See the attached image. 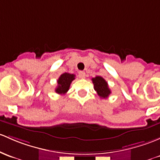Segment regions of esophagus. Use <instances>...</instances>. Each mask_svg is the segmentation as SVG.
Returning <instances> with one entry per match:
<instances>
[{"label": "esophagus", "instance_id": "1", "mask_svg": "<svg viewBox=\"0 0 160 160\" xmlns=\"http://www.w3.org/2000/svg\"><path fill=\"white\" fill-rule=\"evenodd\" d=\"M85 75H86V73H85V72H83V71H80L79 72V77H80V78H81V79H83L85 77Z\"/></svg>", "mask_w": 160, "mask_h": 160}]
</instances>
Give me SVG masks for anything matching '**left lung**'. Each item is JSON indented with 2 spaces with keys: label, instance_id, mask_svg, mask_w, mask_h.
<instances>
[{
  "label": "left lung",
  "instance_id": "obj_1",
  "mask_svg": "<svg viewBox=\"0 0 160 160\" xmlns=\"http://www.w3.org/2000/svg\"><path fill=\"white\" fill-rule=\"evenodd\" d=\"M92 82L94 85V90L97 91V94L100 98H107L111 93L107 82L102 77H97L92 78Z\"/></svg>",
  "mask_w": 160,
  "mask_h": 160
}]
</instances>
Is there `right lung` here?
<instances>
[{"mask_svg":"<svg viewBox=\"0 0 160 160\" xmlns=\"http://www.w3.org/2000/svg\"><path fill=\"white\" fill-rule=\"evenodd\" d=\"M75 79V75L71 73H64L60 75L58 80V87L55 89V92L58 94H65L70 89V83Z\"/></svg>","mask_w":160,"mask_h":160,"instance_id":"add662e5","label":"right lung"}]
</instances>
